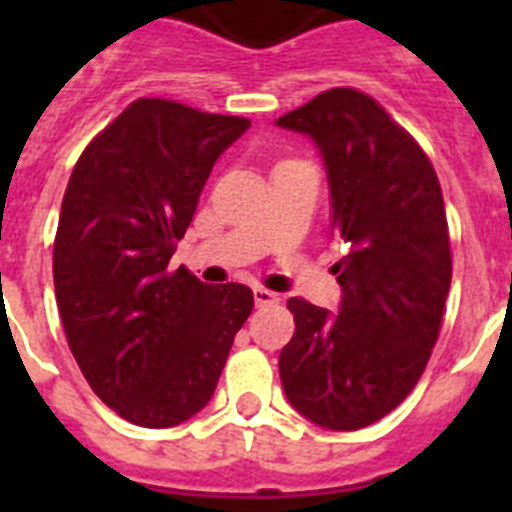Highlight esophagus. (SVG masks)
I'll return each instance as SVG.
<instances>
[{"mask_svg":"<svg viewBox=\"0 0 512 512\" xmlns=\"http://www.w3.org/2000/svg\"><path fill=\"white\" fill-rule=\"evenodd\" d=\"M253 302H256V307L277 305L279 295H277V292H269V289H264V287H256V289H253Z\"/></svg>","mask_w":512,"mask_h":512,"instance_id":"1","label":"esophagus"}]
</instances>
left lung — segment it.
Wrapping results in <instances>:
<instances>
[{"label":"left lung","instance_id":"left-lung-1","mask_svg":"<svg viewBox=\"0 0 512 512\" xmlns=\"http://www.w3.org/2000/svg\"><path fill=\"white\" fill-rule=\"evenodd\" d=\"M320 151L338 312L292 297L279 354L289 405L328 431H359L410 395L438 338L451 287L449 225L431 161L372 97L330 89L277 120Z\"/></svg>","mask_w":512,"mask_h":512}]
</instances>
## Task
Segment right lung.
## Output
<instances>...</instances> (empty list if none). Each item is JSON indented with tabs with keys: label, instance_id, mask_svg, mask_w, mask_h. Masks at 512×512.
Masks as SVG:
<instances>
[{
	"label": "right lung",
	"instance_id": "obj_1",
	"mask_svg": "<svg viewBox=\"0 0 512 512\" xmlns=\"http://www.w3.org/2000/svg\"><path fill=\"white\" fill-rule=\"evenodd\" d=\"M248 128L138 99L84 148L63 194L53 284L66 341L99 400L143 428L205 408L253 310L243 284L169 271L212 166Z\"/></svg>",
	"mask_w": 512,
	"mask_h": 512
}]
</instances>
